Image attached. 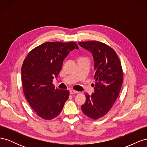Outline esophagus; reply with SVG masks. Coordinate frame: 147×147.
I'll use <instances>...</instances> for the list:
<instances>
[{"mask_svg":"<svg viewBox=\"0 0 147 147\" xmlns=\"http://www.w3.org/2000/svg\"><path fill=\"white\" fill-rule=\"evenodd\" d=\"M79 92L77 91H75V90H70V94H77V93H78Z\"/></svg>","mask_w":147,"mask_h":147,"instance_id":"34e87169","label":"esophagus"}]
</instances>
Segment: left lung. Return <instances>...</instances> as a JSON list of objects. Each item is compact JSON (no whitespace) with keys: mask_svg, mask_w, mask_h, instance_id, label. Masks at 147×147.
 Returning <instances> with one entry per match:
<instances>
[{"mask_svg":"<svg viewBox=\"0 0 147 147\" xmlns=\"http://www.w3.org/2000/svg\"><path fill=\"white\" fill-rule=\"evenodd\" d=\"M78 44L92 55L96 80L94 92L85 94L82 110L87 117L97 119L108 113L119 95L123 81L121 64L115 51L103 43L89 41Z\"/></svg>","mask_w":147,"mask_h":147,"instance_id":"obj_1","label":"left lung"}]
</instances>
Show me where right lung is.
<instances>
[{
    "mask_svg": "<svg viewBox=\"0 0 147 147\" xmlns=\"http://www.w3.org/2000/svg\"><path fill=\"white\" fill-rule=\"evenodd\" d=\"M74 49L75 42H46L34 48L21 67V80L26 99L41 118L50 120L58 116L68 99L69 91L52 84L63 67V61Z\"/></svg>",
    "mask_w": 147,
    "mask_h": 147,
    "instance_id": "1",
    "label": "right lung"
}]
</instances>
